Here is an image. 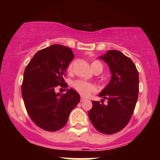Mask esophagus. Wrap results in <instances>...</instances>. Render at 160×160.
I'll return each instance as SVG.
<instances>
[{
  "label": "esophagus",
  "mask_w": 160,
  "mask_h": 160,
  "mask_svg": "<svg viewBox=\"0 0 160 160\" xmlns=\"http://www.w3.org/2000/svg\"><path fill=\"white\" fill-rule=\"evenodd\" d=\"M86 100V98H83V97H82L81 98H80V102H84V101Z\"/></svg>",
  "instance_id": "1"
}]
</instances>
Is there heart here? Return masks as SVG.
Returning a JSON list of instances; mask_svg holds the SVG:
<instances>
[{
    "mask_svg": "<svg viewBox=\"0 0 160 160\" xmlns=\"http://www.w3.org/2000/svg\"><path fill=\"white\" fill-rule=\"evenodd\" d=\"M97 65H102V64H101L98 61H97V60L93 61L91 64L92 68H93ZM72 67L73 63H71L68 65V71L69 72H71V71H72ZM73 86H74V89H76L80 95H82V96H88V95H90L91 92L95 91V86L93 85V84L83 81V80H77V81H75L74 82Z\"/></svg>",
    "mask_w": 160,
    "mask_h": 160,
    "instance_id": "obj_1",
    "label": "heart"
}]
</instances>
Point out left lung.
<instances>
[{
	"mask_svg": "<svg viewBox=\"0 0 160 160\" xmlns=\"http://www.w3.org/2000/svg\"><path fill=\"white\" fill-rule=\"evenodd\" d=\"M99 58L109 67V83L99 93L106 104L92 101L89 117L100 132L111 135L122 130L129 122L138 96V71L131 58L118 50H108Z\"/></svg>",
	"mask_w": 160,
	"mask_h": 160,
	"instance_id": "left-lung-1",
	"label": "left lung"
}]
</instances>
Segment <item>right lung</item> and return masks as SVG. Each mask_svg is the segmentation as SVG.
Returning <instances> with one entry per match:
<instances>
[{
  "label": "right lung",
  "mask_w": 160,
  "mask_h": 160,
  "mask_svg": "<svg viewBox=\"0 0 160 160\" xmlns=\"http://www.w3.org/2000/svg\"><path fill=\"white\" fill-rule=\"evenodd\" d=\"M74 57L69 47L53 44L38 51L25 68L22 84L24 104L33 122L46 131L64 127L80 101L79 93L71 88L65 94L55 92L58 85L68 86L64 77Z\"/></svg>",
  "instance_id": "obj_1"
}]
</instances>
